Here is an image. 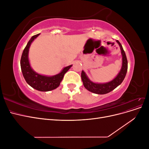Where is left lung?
<instances>
[{"mask_svg": "<svg viewBox=\"0 0 149 149\" xmlns=\"http://www.w3.org/2000/svg\"><path fill=\"white\" fill-rule=\"evenodd\" d=\"M116 42L119 44L120 48L121 54L122 56H123V65H122V68L120 72L114 79H112L109 82L106 83H95L91 81L88 78V76L84 73V71H82L81 79L83 83V85L85 88L88 89L90 92L98 94H107L118 87L124 79L125 76L127 71V60L125 52L124 51L123 47H122V45L120 43L118 40H116Z\"/></svg>", "mask_w": 149, "mask_h": 149, "instance_id": "8db88e82", "label": "left lung"}]
</instances>
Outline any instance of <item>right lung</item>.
<instances>
[{
  "instance_id": "1",
  "label": "right lung",
  "mask_w": 149,
  "mask_h": 149,
  "mask_svg": "<svg viewBox=\"0 0 149 149\" xmlns=\"http://www.w3.org/2000/svg\"><path fill=\"white\" fill-rule=\"evenodd\" d=\"M40 33L33 35L29 41L24 49L20 60V66L24 77L31 87L40 91H49L59 86L64 77V74L69 70L72 65L65 67L63 70L56 75L47 76L38 74L31 68L29 60V52L31 43Z\"/></svg>"
}]
</instances>
